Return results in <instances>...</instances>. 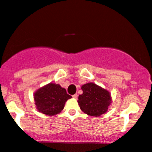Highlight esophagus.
<instances>
[{
    "mask_svg": "<svg viewBox=\"0 0 152 152\" xmlns=\"http://www.w3.org/2000/svg\"><path fill=\"white\" fill-rule=\"evenodd\" d=\"M72 97H73V98H75V99H76V98H78V95H77V94H74V95H73Z\"/></svg>",
    "mask_w": 152,
    "mask_h": 152,
    "instance_id": "esophagus-1",
    "label": "esophagus"
}]
</instances>
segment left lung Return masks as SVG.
Returning a JSON list of instances; mask_svg holds the SVG:
<instances>
[{
    "label": "left lung",
    "mask_w": 152,
    "mask_h": 152,
    "mask_svg": "<svg viewBox=\"0 0 152 152\" xmlns=\"http://www.w3.org/2000/svg\"><path fill=\"white\" fill-rule=\"evenodd\" d=\"M83 94L78 96V103L88 115L99 117L107 111L112 103L110 93L94 83H87L81 86Z\"/></svg>",
    "instance_id": "8db88e82"
}]
</instances>
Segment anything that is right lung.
<instances>
[{"mask_svg": "<svg viewBox=\"0 0 152 152\" xmlns=\"http://www.w3.org/2000/svg\"><path fill=\"white\" fill-rule=\"evenodd\" d=\"M72 98L59 84L49 83L39 88L34 94V104L39 113L54 116L62 111L66 102Z\"/></svg>", "mask_w": 152, "mask_h": 152, "instance_id": "obj_1", "label": "right lung"}]
</instances>
